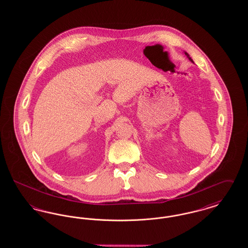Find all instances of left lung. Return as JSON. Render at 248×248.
I'll use <instances>...</instances> for the list:
<instances>
[{"label":"left lung","mask_w":248,"mask_h":248,"mask_svg":"<svg viewBox=\"0 0 248 248\" xmlns=\"http://www.w3.org/2000/svg\"><path fill=\"white\" fill-rule=\"evenodd\" d=\"M185 55H186V56H187V58H188V59H189V60H190V61H191V62H192V63H193V60H192V59H190V57H189V54H188V53H187V52H185Z\"/></svg>","instance_id":"left-lung-1"}]
</instances>
